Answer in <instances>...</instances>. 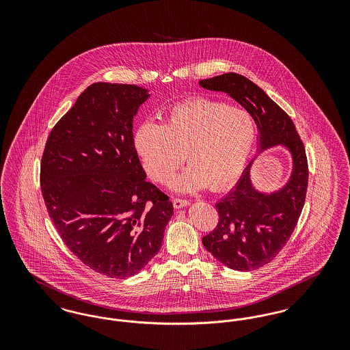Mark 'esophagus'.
Returning <instances> with one entry per match:
<instances>
[{
    "label": "esophagus",
    "instance_id": "esophagus-1",
    "mask_svg": "<svg viewBox=\"0 0 350 350\" xmlns=\"http://www.w3.org/2000/svg\"><path fill=\"white\" fill-rule=\"evenodd\" d=\"M187 204H189V200H181V198H174L173 200L174 208H183V207H186Z\"/></svg>",
    "mask_w": 350,
    "mask_h": 350
}]
</instances>
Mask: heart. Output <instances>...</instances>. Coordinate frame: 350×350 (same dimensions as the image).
I'll return each mask as SVG.
<instances>
[{
    "label": "heart",
    "instance_id": "b5f03b06",
    "mask_svg": "<svg viewBox=\"0 0 350 350\" xmlns=\"http://www.w3.org/2000/svg\"><path fill=\"white\" fill-rule=\"evenodd\" d=\"M256 140L257 123L248 110L208 98L174 105L163 124L144 122L133 135L143 167L156 183H169L186 153L190 165L172 183L181 193L228 187L243 173Z\"/></svg>",
    "mask_w": 350,
    "mask_h": 350
}]
</instances>
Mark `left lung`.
Listing matches in <instances>:
<instances>
[{"label":"left lung","instance_id":"obj_1","mask_svg":"<svg viewBox=\"0 0 350 350\" xmlns=\"http://www.w3.org/2000/svg\"><path fill=\"white\" fill-rule=\"evenodd\" d=\"M202 88L223 92L256 119L257 150L232 190L217 202V228L202 239L219 262L233 270L250 271L270 262L294 231L306 200L308 165L295 126L267 93L237 73L200 80ZM281 145L292 157V173L282 188L261 192L251 183L250 170L258 154Z\"/></svg>","mask_w":350,"mask_h":350}]
</instances>
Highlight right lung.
Segmentation results:
<instances>
[{
  "label": "right lung",
  "mask_w": 350,
  "mask_h": 350,
  "mask_svg": "<svg viewBox=\"0 0 350 350\" xmlns=\"http://www.w3.org/2000/svg\"><path fill=\"white\" fill-rule=\"evenodd\" d=\"M150 90L127 83L88 86L52 129L40 167L50 217L86 267L126 280L163 245L173 204L139 161L133 122Z\"/></svg>",
  "instance_id": "obj_1"
}]
</instances>
